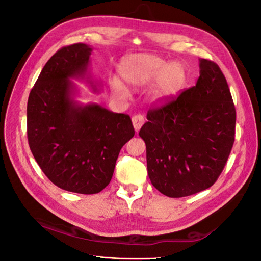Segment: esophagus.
<instances>
[{
    "label": "esophagus",
    "mask_w": 261,
    "mask_h": 261,
    "mask_svg": "<svg viewBox=\"0 0 261 261\" xmlns=\"http://www.w3.org/2000/svg\"><path fill=\"white\" fill-rule=\"evenodd\" d=\"M132 122H133V126L134 128H135L136 132H138L140 129L141 126L144 125L145 123V117L141 115V114H137V115H134L132 117Z\"/></svg>",
    "instance_id": "esophagus-1"
}]
</instances>
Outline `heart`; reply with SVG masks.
<instances>
[{
  "label": "heart",
  "mask_w": 261,
  "mask_h": 261,
  "mask_svg": "<svg viewBox=\"0 0 261 261\" xmlns=\"http://www.w3.org/2000/svg\"><path fill=\"white\" fill-rule=\"evenodd\" d=\"M122 80L134 89L149 87L148 96L152 102H163L173 98L180 90L186 80L184 66L179 62L168 63L155 54H136L122 61L118 66ZM111 91L121 100L127 99L128 89L114 78L111 81Z\"/></svg>",
  "instance_id": "obj_1"
}]
</instances>
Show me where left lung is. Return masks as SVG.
Listing matches in <instances>:
<instances>
[{
	"instance_id": "obj_1",
	"label": "left lung",
	"mask_w": 261,
	"mask_h": 261,
	"mask_svg": "<svg viewBox=\"0 0 261 261\" xmlns=\"http://www.w3.org/2000/svg\"><path fill=\"white\" fill-rule=\"evenodd\" d=\"M199 68L196 86L149 110L139 130L151 184L172 198L215 184L234 144L236 112L225 77L212 61L199 59Z\"/></svg>"
}]
</instances>
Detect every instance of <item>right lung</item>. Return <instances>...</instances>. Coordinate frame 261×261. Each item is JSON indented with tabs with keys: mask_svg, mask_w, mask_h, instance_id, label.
I'll use <instances>...</instances> for the list:
<instances>
[{
	"mask_svg": "<svg viewBox=\"0 0 261 261\" xmlns=\"http://www.w3.org/2000/svg\"><path fill=\"white\" fill-rule=\"evenodd\" d=\"M91 52L90 45L76 43L52 55L27 103L28 143L39 167L60 188L85 195L109 185L118 153L135 135L127 114L74 99L78 89L70 80L101 90L89 73Z\"/></svg>",
	"mask_w": 261,
	"mask_h": 261,
	"instance_id": "add662e5",
	"label": "right lung"
}]
</instances>
